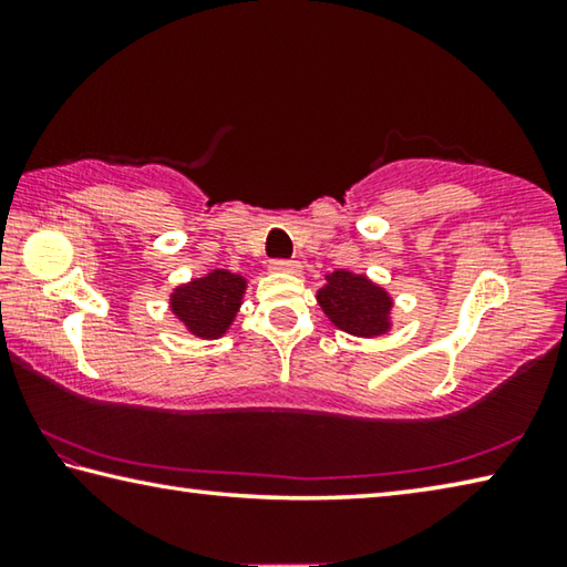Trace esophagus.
Listing matches in <instances>:
<instances>
[{
	"label": "esophagus",
	"mask_w": 567,
	"mask_h": 567,
	"mask_svg": "<svg viewBox=\"0 0 567 567\" xmlns=\"http://www.w3.org/2000/svg\"><path fill=\"white\" fill-rule=\"evenodd\" d=\"M270 270L287 272V275H300L302 272V265L297 262V260H272L270 262Z\"/></svg>",
	"instance_id": "esophagus-1"
}]
</instances>
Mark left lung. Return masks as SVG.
Segmentation results:
<instances>
[{
  "label": "left lung",
  "instance_id": "1",
  "mask_svg": "<svg viewBox=\"0 0 567 567\" xmlns=\"http://www.w3.org/2000/svg\"><path fill=\"white\" fill-rule=\"evenodd\" d=\"M318 302L332 324L358 338H375L390 330V295L364 275L334 270L318 292Z\"/></svg>",
  "mask_w": 567,
  "mask_h": 567
}]
</instances>
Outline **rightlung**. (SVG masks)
<instances>
[{
	"label": "right lung",
	"instance_id": "obj_1",
	"mask_svg": "<svg viewBox=\"0 0 567 567\" xmlns=\"http://www.w3.org/2000/svg\"><path fill=\"white\" fill-rule=\"evenodd\" d=\"M245 277L229 270H213L172 292L169 307L185 328L203 340H217L233 324L243 305Z\"/></svg>",
	"mask_w": 567,
	"mask_h": 567
}]
</instances>
